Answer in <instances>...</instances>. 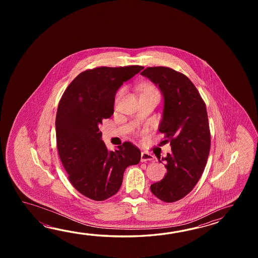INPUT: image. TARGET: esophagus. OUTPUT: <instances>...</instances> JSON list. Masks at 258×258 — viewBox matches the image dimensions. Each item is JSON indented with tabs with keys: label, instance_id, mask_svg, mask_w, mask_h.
Wrapping results in <instances>:
<instances>
[{
	"label": "esophagus",
	"instance_id": "obj_1",
	"mask_svg": "<svg viewBox=\"0 0 258 258\" xmlns=\"http://www.w3.org/2000/svg\"><path fill=\"white\" fill-rule=\"evenodd\" d=\"M154 156L152 154L148 153V152H142L141 154V161L142 162H147V161H151L153 160Z\"/></svg>",
	"mask_w": 258,
	"mask_h": 258
}]
</instances>
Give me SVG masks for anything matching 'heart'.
Instances as JSON below:
<instances>
[{"mask_svg": "<svg viewBox=\"0 0 258 258\" xmlns=\"http://www.w3.org/2000/svg\"><path fill=\"white\" fill-rule=\"evenodd\" d=\"M143 92H158V90L154 88V87H152V86H146L145 88H143ZM121 93H122V90H120V91L118 92L117 97H120Z\"/></svg>", "mask_w": 258, "mask_h": 258, "instance_id": "b5f03b06", "label": "heart"}]
</instances>
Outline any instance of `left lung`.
Here are the masks:
<instances>
[{
  "label": "left lung",
  "instance_id": "obj_1",
  "mask_svg": "<svg viewBox=\"0 0 258 258\" xmlns=\"http://www.w3.org/2000/svg\"><path fill=\"white\" fill-rule=\"evenodd\" d=\"M159 87L164 97L159 131L170 142L164 178L153 183L154 196L166 203L184 198L201 178L210 150L206 103L191 80L170 67H148L141 73Z\"/></svg>",
  "mask_w": 258,
  "mask_h": 258
}]
</instances>
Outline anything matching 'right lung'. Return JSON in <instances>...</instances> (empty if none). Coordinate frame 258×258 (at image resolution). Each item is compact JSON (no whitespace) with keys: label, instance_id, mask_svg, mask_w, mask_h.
<instances>
[{"label":"right lung","instance_id":"right-lung-1","mask_svg":"<svg viewBox=\"0 0 258 258\" xmlns=\"http://www.w3.org/2000/svg\"><path fill=\"white\" fill-rule=\"evenodd\" d=\"M143 66H101L79 74L62 94L57 109L56 144L72 185L86 198L103 201L114 196L128 166L141 152L130 142L108 151L100 124L113 114L117 90Z\"/></svg>","mask_w":258,"mask_h":258}]
</instances>
